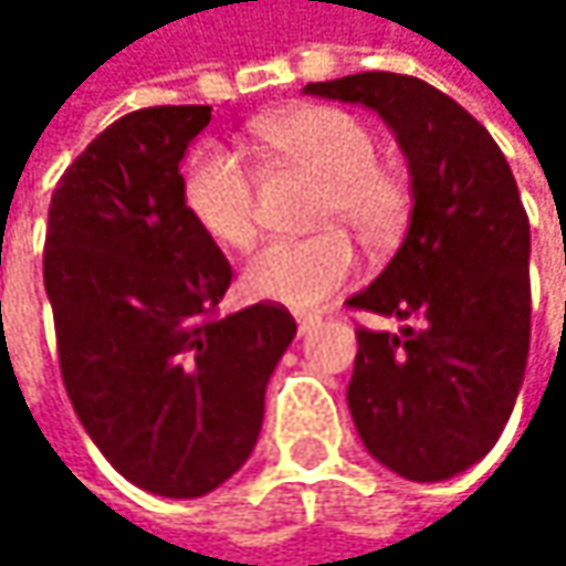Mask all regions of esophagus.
I'll list each match as a JSON object with an SVG mask.
<instances>
[{"instance_id": "obj_1", "label": "esophagus", "mask_w": 566, "mask_h": 566, "mask_svg": "<svg viewBox=\"0 0 566 566\" xmlns=\"http://www.w3.org/2000/svg\"><path fill=\"white\" fill-rule=\"evenodd\" d=\"M317 327V314H297V334H311Z\"/></svg>"}]
</instances>
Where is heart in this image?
<instances>
[{"label": "heart", "mask_w": 566, "mask_h": 566, "mask_svg": "<svg viewBox=\"0 0 566 566\" xmlns=\"http://www.w3.org/2000/svg\"><path fill=\"white\" fill-rule=\"evenodd\" d=\"M255 137L275 167L321 179L314 226L331 229L265 245L245 265L242 287L255 301L294 311L321 307L360 272V255L339 226L354 229L367 245H390L412 212L409 179L394 164L377 160L374 127L344 107H291L262 117ZM182 206L219 245L249 249L262 229V179L235 150L206 144L186 164Z\"/></svg>", "instance_id": "obj_1"}]
</instances>
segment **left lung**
<instances>
[{
    "label": "left lung",
    "instance_id": "obj_1",
    "mask_svg": "<svg viewBox=\"0 0 566 566\" xmlns=\"http://www.w3.org/2000/svg\"><path fill=\"white\" fill-rule=\"evenodd\" d=\"M304 91L374 107L409 160V232L347 307L412 324L399 334L357 324L347 406L377 462L442 482L499 442L524 380L531 226L517 182L492 134L419 77L364 71Z\"/></svg>",
    "mask_w": 566,
    "mask_h": 566
}]
</instances>
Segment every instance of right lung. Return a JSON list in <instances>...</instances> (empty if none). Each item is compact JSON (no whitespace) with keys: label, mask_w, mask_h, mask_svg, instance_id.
I'll use <instances>...</instances> for the list:
<instances>
[{"label":"right lung","mask_w":566,"mask_h":566,"mask_svg":"<svg viewBox=\"0 0 566 566\" xmlns=\"http://www.w3.org/2000/svg\"><path fill=\"white\" fill-rule=\"evenodd\" d=\"M209 111L114 120L61 172L45 232L67 399L104 459L167 499H199L245 465L297 331L272 301L219 317L232 265L186 212L179 176Z\"/></svg>","instance_id":"add662e5"}]
</instances>
